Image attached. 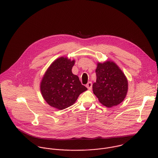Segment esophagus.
Segmentation results:
<instances>
[{
	"mask_svg": "<svg viewBox=\"0 0 158 158\" xmlns=\"http://www.w3.org/2000/svg\"><path fill=\"white\" fill-rule=\"evenodd\" d=\"M86 87H87V88L89 90H90V89H92V82H89L87 84Z\"/></svg>",
	"mask_w": 158,
	"mask_h": 158,
	"instance_id": "34e87169",
	"label": "esophagus"
}]
</instances>
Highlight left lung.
Listing matches in <instances>:
<instances>
[{
    "mask_svg": "<svg viewBox=\"0 0 158 158\" xmlns=\"http://www.w3.org/2000/svg\"><path fill=\"white\" fill-rule=\"evenodd\" d=\"M95 72L92 88L100 103L108 108L122 103L128 92V81L118 64L111 60L98 62Z\"/></svg>",
    "mask_w": 158,
    "mask_h": 158,
    "instance_id": "1",
    "label": "left lung"
}]
</instances>
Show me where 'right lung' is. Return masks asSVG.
Masks as SVG:
<instances>
[{
    "instance_id": "1",
    "label": "right lung",
    "mask_w": 158,
    "mask_h": 158,
    "mask_svg": "<svg viewBox=\"0 0 158 158\" xmlns=\"http://www.w3.org/2000/svg\"><path fill=\"white\" fill-rule=\"evenodd\" d=\"M75 60L61 56L54 60L45 72L40 90L43 98L52 107L62 110L73 105L87 89L79 77L73 74Z\"/></svg>"
}]
</instances>
